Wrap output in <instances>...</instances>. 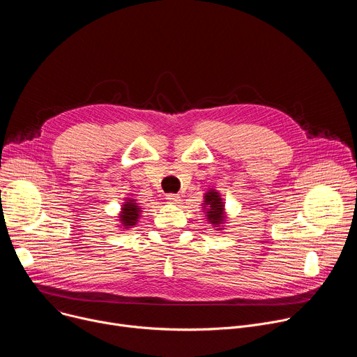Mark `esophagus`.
I'll list each match as a JSON object with an SVG mask.
<instances>
[{"label": "esophagus", "mask_w": 357, "mask_h": 357, "mask_svg": "<svg viewBox=\"0 0 357 357\" xmlns=\"http://www.w3.org/2000/svg\"><path fill=\"white\" fill-rule=\"evenodd\" d=\"M165 199H167L169 203H179L181 196H179V195H175V193H168Z\"/></svg>", "instance_id": "obj_1"}]
</instances>
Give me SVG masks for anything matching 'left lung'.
Instances as JSON below:
<instances>
[{"label":"left lung","mask_w":357,"mask_h":357,"mask_svg":"<svg viewBox=\"0 0 357 357\" xmlns=\"http://www.w3.org/2000/svg\"><path fill=\"white\" fill-rule=\"evenodd\" d=\"M203 205H208V220L209 223L219 226L225 223V205L220 195L216 190H209L205 196V203Z\"/></svg>","instance_id":"obj_1"}]
</instances>
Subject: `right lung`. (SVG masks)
Segmentation results:
<instances>
[{
  "label": "right lung",
  "mask_w": 357,
  "mask_h": 357,
  "mask_svg": "<svg viewBox=\"0 0 357 357\" xmlns=\"http://www.w3.org/2000/svg\"><path fill=\"white\" fill-rule=\"evenodd\" d=\"M121 211L123 212L120 215V222L124 226V229H130L131 226H134L138 222V218H139V213H141V208L137 205L134 199L126 202Z\"/></svg>",
  "instance_id": "obj_1"
}]
</instances>
